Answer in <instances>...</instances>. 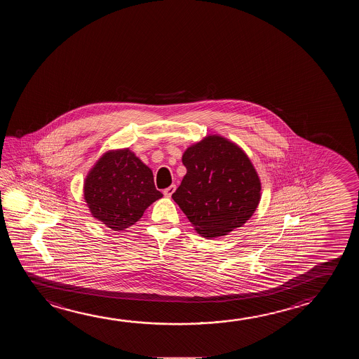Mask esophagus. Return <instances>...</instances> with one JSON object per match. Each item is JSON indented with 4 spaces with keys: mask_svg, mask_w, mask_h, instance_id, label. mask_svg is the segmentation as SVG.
Listing matches in <instances>:
<instances>
[{
    "mask_svg": "<svg viewBox=\"0 0 359 359\" xmlns=\"http://www.w3.org/2000/svg\"><path fill=\"white\" fill-rule=\"evenodd\" d=\"M175 189H177L175 185H170V187H166L165 190L163 191L164 196H165V198H172V195L174 194V191H175Z\"/></svg>",
    "mask_w": 359,
    "mask_h": 359,
    "instance_id": "obj_1",
    "label": "esophagus"
}]
</instances>
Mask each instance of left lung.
<instances>
[{"instance_id":"8db88e82","label":"left lung","mask_w":359,"mask_h":359,"mask_svg":"<svg viewBox=\"0 0 359 359\" xmlns=\"http://www.w3.org/2000/svg\"><path fill=\"white\" fill-rule=\"evenodd\" d=\"M182 161L187 174L172 198L201 237L226 236L253 216L262 182L237 143L208 135L187 147Z\"/></svg>"}]
</instances>
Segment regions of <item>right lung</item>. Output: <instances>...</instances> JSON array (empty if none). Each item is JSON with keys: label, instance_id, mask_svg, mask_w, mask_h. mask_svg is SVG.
I'll return each mask as SVG.
<instances>
[{"label": "right lung", "instance_id": "obj_1", "mask_svg": "<svg viewBox=\"0 0 359 359\" xmlns=\"http://www.w3.org/2000/svg\"><path fill=\"white\" fill-rule=\"evenodd\" d=\"M83 190L91 216L114 231L135 224L163 198L151 168L130 148L109 149L100 156L85 177Z\"/></svg>", "mask_w": 359, "mask_h": 359}]
</instances>
